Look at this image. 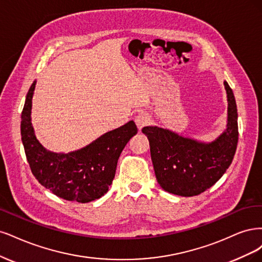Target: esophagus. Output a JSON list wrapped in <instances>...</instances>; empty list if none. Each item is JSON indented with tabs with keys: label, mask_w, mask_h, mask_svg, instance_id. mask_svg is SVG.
<instances>
[{
	"label": "esophagus",
	"mask_w": 262,
	"mask_h": 262,
	"mask_svg": "<svg viewBox=\"0 0 262 262\" xmlns=\"http://www.w3.org/2000/svg\"><path fill=\"white\" fill-rule=\"evenodd\" d=\"M150 121H151V119L147 113H139L136 115V117H135V122H136V125L139 129H141L143 126L148 125L150 123Z\"/></svg>",
	"instance_id": "1"
}]
</instances>
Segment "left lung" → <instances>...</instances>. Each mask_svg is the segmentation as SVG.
<instances>
[{
	"mask_svg": "<svg viewBox=\"0 0 262 262\" xmlns=\"http://www.w3.org/2000/svg\"><path fill=\"white\" fill-rule=\"evenodd\" d=\"M226 125L211 141L183 136L158 126H146L142 133L150 145L157 181L165 191L182 197L199 195L221 179L231 165L237 147V107L226 80Z\"/></svg>",
	"mask_w": 262,
	"mask_h": 262,
	"instance_id": "1",
	"label": "left lung"
}]
</instances>
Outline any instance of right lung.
<instances>
[{
  "label": "right lung",
  "mask_w": 262,
  "mask_h": 262,
  "mask_svg": "<svg viewBox=\"0 0 262 262\" xmlns=\"http://www.w3.org/2000/svg\"><path fill=\"white\" fill-rule=\"evenodd\" d=\"M36 83L37 80L28 90L20 123L21 141L32 174L42 186L65 200L86 204L101 198L111 186L123 149L137 134L136 124L129 121L69 154L53 152L41 145L31 123Z\"/></svg>",
  "instance_id": "obj_1"
}]
</instances>
